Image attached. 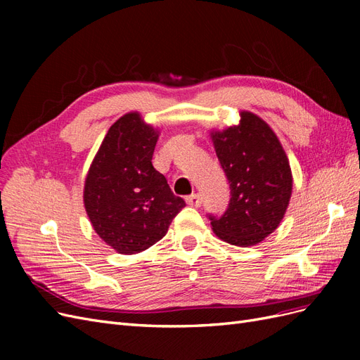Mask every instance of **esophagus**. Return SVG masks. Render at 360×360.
<instances>
[{
	"label": "esophagus",
	"mask_w": 360,
	"mask_h": 360,
	"mask_svg": "<svg viewBox=\"0 0 360 360\" xmlns=\"http://www.w3.org/2000/svg\"><path fill=\"white\" fill-rule=\"evenodd\" d=\"M186 202L193 207H200L202 202V198L200 193H192V195H189V197H186Z\"/></svg>",
	"instance_id": "obj_1"
}]
</instances>
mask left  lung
<instances>
[{
	"label": "left lung",
	"instance_id": "1",
	"mask_svg": "<svg viewBox=\"0 0 360 360\" xmlns=\"http://www.w3.org/2000/svg\"><path fill=\"white\" fill-rule=\"evenodd\" d=\"M216 156L230 181L231 198L221 217L210 216L213 233L236 246H254L274 233L288 209L292 174L281 141L257 114L212 130Z\"/></svg>",
	"mask_w": 360,
	"mask_h": 360
}]
</instances>
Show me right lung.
<instances>
[{
	"label": "right lung",
	"instance_id": "obj_1",
	"mask_svg": "<svg viewBox=\"0 0 360 360\" xmlns=\"http://www.w3.org/2000/svg\"><path fill=\"white\" fill-rule=\"evenodd\" d=\"M159 130L138 111L110 127L84 183V207L91 226L118 254L132 255L168 233L184 201L153 168Z\"/></svg>",
	"mask_w": 360,
	"mask_h": 360
}]
</instances>
